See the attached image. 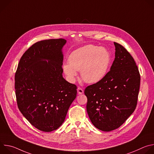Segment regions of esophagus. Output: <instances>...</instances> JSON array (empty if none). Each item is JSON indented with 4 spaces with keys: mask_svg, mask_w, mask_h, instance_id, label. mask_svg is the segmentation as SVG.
<instances>
[{
    "mask_svg": "<svg viewBox=\"0 0 154 154\" xmlns=\"http://www.w3.org/2000/svg\"><path fill=\"white\" fill-rule=\"evenodd\" d=\"M77 93L79 94H82L83 93V90L81 88H77Z\"/></svg>",
    "mask_w": 154,
    "mask_h": 154,
    "instance_id": "obj_1",
    "label": "esophagus"
}]
</instances>
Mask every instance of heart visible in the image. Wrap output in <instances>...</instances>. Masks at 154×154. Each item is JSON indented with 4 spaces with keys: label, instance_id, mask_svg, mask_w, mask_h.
Masks as SVG:
<instances>
[{
    "label": "heart",
    "instance_id": "heart-1",
    "mask_svg": "<svg viewBox=\"0 0 154 154\" xmlns=\"http://www.w3.org/2000/svg\"><path fill=\"white\" fill-rule=\"evenodd\" d=\"M111 61V54L106 49L89 45L74 51L68 58L69 63L63 64L62 68L70 82L75 81L77 71H80L84 82L94 84L105 78Z\"/></svg>",
    "mask_w": 154,
    "mask_h": 154
}]
</instances>
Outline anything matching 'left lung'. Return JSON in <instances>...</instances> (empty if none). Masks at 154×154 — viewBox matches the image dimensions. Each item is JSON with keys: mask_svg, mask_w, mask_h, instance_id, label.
Returning <instances> with one entry per match:
<instances>
[{"mask_svg": "<svg viewBox=\"0 0 154 154\" xmlns=\"http://www.w3.org/2000/svg\"><path fill=\"white\" fill-rule=\"evenodd\" d=\"M115 58L100 82L87 86L86 110L92 124L109 131L119 127L133 113L137 104L140 75L136 63L119 44L114 42Z\"/></svg>", "mask_w": 154, "mask_h": 154, "instance_id": "1", "label": "left lung"}]
</instances>
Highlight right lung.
<instances>
[{
  "label": "right lung",
  "mask_w": 154,
  "mask_h": 154,
  "mask_svg": "<svg viewBox=\"0 0 154 154\" xmlns=\"http://www.w3.org/2000/svg\"><path fill=\"white\" fill-rule=\"evenodd\" d=\"M64 39L37 42L20 58L15 90L21 113L35 128L46 132L64 121L77 96V86L63 77Z\"/></svg>",
  "instance_id": "obj_1"
}]
</instances>
